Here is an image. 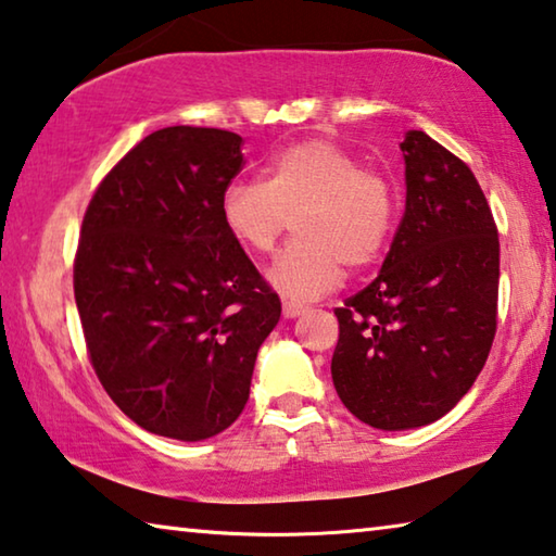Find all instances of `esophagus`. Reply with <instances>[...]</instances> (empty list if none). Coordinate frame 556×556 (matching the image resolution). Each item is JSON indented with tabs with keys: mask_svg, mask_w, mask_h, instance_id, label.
I'll return each mask as SVG.
<instances>
[{
	"mask_svg": "<svg viewBox=\"0 0 556 556\" xmlns=\"http://www.w3.org/2000/svg\"><path fill=\"white\" fill-rule=\"evenodd\" d=\"M309 306L302 304V302H294V299H285V304H281V312H285L287 319H294V316H302Z\"/></svg>",
	"mask_w": 556,
	"mask_h": 556,
	"instance_id": "obj_1",
	"label": "esophagus"
}]
</instances>
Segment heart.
I'll list each match as a JSON object with an SVG mask.
<instances>
[{"mask_svg": "<svg viewBox=\"0 0 556 556\" xmlns=\"http://www.w3.org/2000/svg\"><path fill=\"white\" fill-rule=\"evenodd\" d=\"M227 235L254 257L275 252L292 219L296 240L269 269L271 287L314 299L381 257L395 225L393 182L324 138L299 140L269 157L262 182H230L219 198Z\"/></svg>", "mask_w": 556, "mask_h": 556, "instance_id": "obj_1", "label": "heart"}]
</instances>
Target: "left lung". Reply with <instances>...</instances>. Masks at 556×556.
I'll use <instances>...</instances> for the list:
<instances>
[{
    "instance_id": "left-lung-1",
    "label": "left lung",
    "mask_w": 556,
    "mask_h": 556,
    "mask_svg": "<svg viewBox=\"0 0 556 556\" xmlns=\"http://www.w3.org/2000/svg\"><path fill=\"white\" fill-rule=\"evenodd\" d=\"M401 151L399 232L378 277L333 312V389L378 430L420 428L453 410L497 331L500 240L482 188L422 130H408Z\"/></svg>"
}]
</instances>
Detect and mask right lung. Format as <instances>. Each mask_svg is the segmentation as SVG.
Masks as SVG:
<instances>
[{"label": "right lung", "instance_id": "obj_1", "mask_svg": "<svg viewBox=\"0 0 556 556\" xmlns=\"http://www.w3.org/2000/svg\"><path fill=\"white\" fill-rule=\"evenodd\" d=\"M242 143L219 128L155 130L86 207L74 296L88 358L148 433L195 443L230 428L279 321L277 292L219 217Z\"/></svg>", "mask_w": 556, "mask_h": 556}]
</instances>
